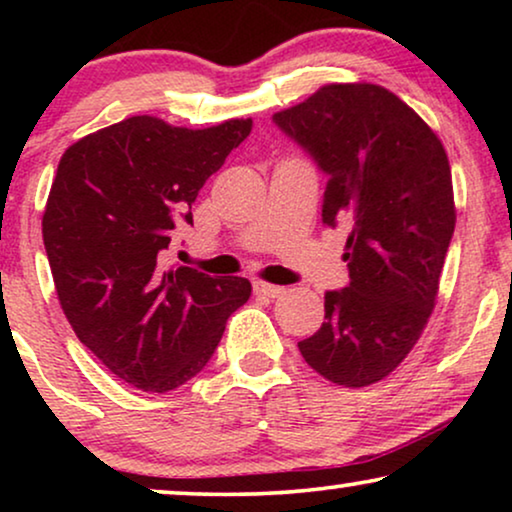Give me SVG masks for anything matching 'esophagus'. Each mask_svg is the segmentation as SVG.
Returning <instances> with one entry per match:
<instances>
[{
  "label": "esophagus",
  "mask_w": 512,
  "mask_h": 512,
  "mask_svg": "<svg viewBox=\"0 0 512 512\" xmlns=\"http://www.w3.org/2000/svg\"><path fill=\"white\" fill-rule=\"evenodd\" d=\"M254 293L256 296H265V298H279L284 293V286L268 284V282H254Z\"/></svg>",
  "instance_id": "obj_1"
}]
</instances>
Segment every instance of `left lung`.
I'll list each match as a JSON object with an SVG mask.
<instances>
[{"mask_svg": "<svg viewBox=\"0 0 512 512\" xmlns=\"http://www.w3.org/2000/svg\"><path fill=\"white\" fill-rule=\"evenodd\" d=\"M328 177L321 221H347L349 284L326 291V321L303 359L342 387L387 377L422 335L454 221L452 172L429 125L375 83H331L272 116Z\"/></svg>", "mask_w": 512, "mask_h": 512, "instance_id": "8db88e82", "label": "left lung"}]
</instances>
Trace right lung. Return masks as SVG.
I'll return each mask as SVG.
<instances>
[{
	"instance_id": "add662e5",
	"label": "right lung",
	"mask_w": 512,
	"mask_h": 512,
	"mask_svg": "<svg viewBox=\"0 0 512 512\" xmlns=\"http://www.w3.org/2000/svg\"><path fill=\"white\" fill-rule=\"evenodd\" d=\"M251 132V118L205 130L132 116L62 153L41 221L62 312L116 377L165 394L212 359L251 296L244 277L165 270L177 221Z\"/></svg>"
}]
</instances>
